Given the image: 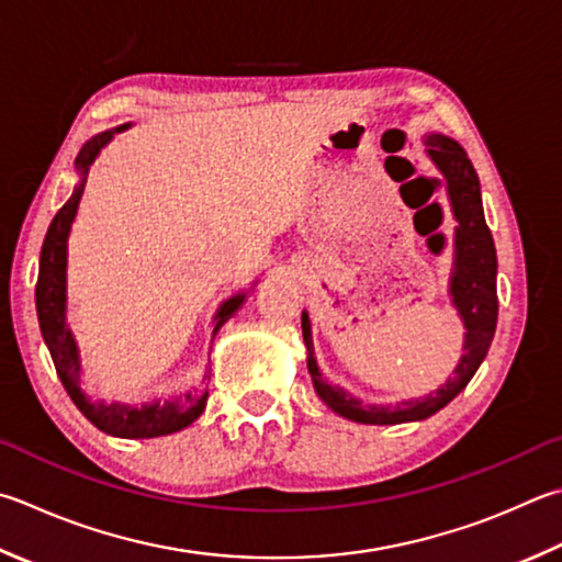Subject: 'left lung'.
Wrapping results in <instances>:
<instances>
[{
	"label": "left lung",
	"mask_w": 562,
	"mask_h": 562,
	"mask_svg": "<svg viewBox=\"0 0 562 562\" xmlns=\"http://www.w3.org/2000/svg\"><path fill=\"white\" fill-rule=\"evenodd\" d=\"M427 155L440 167L447 177V189H450V201L457 218V258L452 274V297L459 314H462L467 326L464 356L459 361L457 371L435 395H427L423 401L401 403L393 407H375L353 401L341 387H334L322 379L319 366L314 361L312 351V329L310 316L302 312V334L304 344L310 351V375L314 381L316 393L322 401L331 407L334 413L349 417L353 423L366 425H397L411 420H425L432 413L440 411L452 401L457 393L464 391V385L472 381L484 356L492 346L496 319H498V297H496V248L492 231L484 221L482 206V189H479V177L469 161L467 151L457 145L454 139L445 135L427 137Z\"/></svg>",
	"instance_id": "8db88e82"
}]
</instances>
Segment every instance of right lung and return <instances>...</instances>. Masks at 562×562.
Wrapping results in <instances>:
<instances>
[{"instance_id": "right-lung-1", "label": "right lung", "mask_w": 562, "mask_h": 562, "mask_svg": "<svg viewBox=\"0 0 562 562\" xmlns=\"http://www.w3.org/2000/svg\"><path fill=\"white\" fill-rule=\"evenodd\" d=\"M125 130V127H117ZM112 137V132H103V135L93 137L86 142L83 149L78 151L76 157V169L80 171V187H76L74 196H70L60 211L54 216L48 226V233L44 238V248H41V260H38V280H36V314H38V326L41 334H44V341L50 351V359H54L56 373L60 383H64L66 393L76 407L83 413L90 423H93L98 430L115 437H127V440H137V437H159V435H171L179 432L183 427H189L206 407L209 393H189L183 397V403H167V405H142V407H127V405H93L80 391V359L78 349L70 331L66 329V240L70 233V223L76 218L80 196H83V183L86 175L98 151L103 149ZM243 304V294H236L228 302H223V307L216 314V334L223 322L231 319V314L236 312Z\"/></svg>"}]
</instances>
